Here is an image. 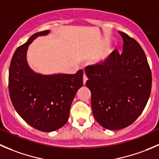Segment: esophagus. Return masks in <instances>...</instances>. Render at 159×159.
Here are the masks:
<instances>
[{"instance_id":"1","label":"esophagus","mask_w":159,"mask_h":159,"mask_svg":"<svg viewBox=\"0 0 159 159\" xmlns=\"http://www.w3.org/2000/svg\"><path fill=\"white\" fill-rule=\"evenodd\" d=\"M87 80H88L87 75H85V73H84V75H83V83H84V84H85V82L87 81Z\"/></svg>"}]
</instances>
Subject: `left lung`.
<instances>
[{
    "label": "left lung",
    "mask_w": 159,
    "mask_h": 159,
    "mask_svg": "<svg viewBox=\"0 0 159 159\" xmlns=\"http://www.w3.org/2000/svg\"><path fill=\"white\" fill-rule=\"evenodd\" d=\"M121 54L117 50L102 63L85 68L91 108L105 129L119 130L142 113L152 89V72L140 44L124 32Z\"/></svg>",
    "instance_id": "obj_1"
}]
</instances>
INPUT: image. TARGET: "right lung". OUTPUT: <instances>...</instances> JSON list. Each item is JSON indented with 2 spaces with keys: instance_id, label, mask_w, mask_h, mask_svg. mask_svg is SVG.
<instances>
[{
  "instance_id": "add662e5",
  "label": "right lung",
  "mask_w": 159,
  "mask_h": 159,
  "mask_svg": "<svg viewBox=\"0 0 159 159\" xmlns=\"http://www.w3.org/2000/svg\"><path fill=\"white\" fill-rule=\"evenodd\" d=\"M50 32L35 33L17 48L9 68V94L16 111L30 126L45 132L66 124L72 101L83 85L82 70L74 75H42L30 68L27 60L28 47L38 37Z\"/></svg>"
}]
</instances>
